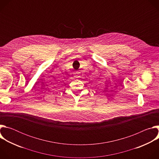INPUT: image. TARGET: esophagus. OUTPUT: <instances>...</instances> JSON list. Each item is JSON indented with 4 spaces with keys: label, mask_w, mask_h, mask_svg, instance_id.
<instances>
[{
    "label": "esophagus",
    "mask_w": 159,
    "mask_h": 159,
    "mask_svg": "<svg viewBox=\"0 0 159 159\" xmlns=\"http://www.w3.org/2000/svg\"><path fill=\"white\" fill-rule=\"evenodd\" d=\"M82 77V74L80 71H77L75 74H74V77L75 78H80Z\"/></svg>",
    "instance_id": "34e87169"
}]
</instances>
